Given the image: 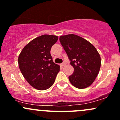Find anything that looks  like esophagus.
<instances>
[{"instance_id": "1", "label": "esophagus", "mask_w": 120, "mask_h": 120, "mask_svg": "<svg viewBox=\"0 0 120 120\" xmlns=\"http://www.w3.org/2000/svg\"><path fill=\"white\" fill-rule=\"evenodd\" d=\"M66 65V63L65 62H63L62 64H61V66H64Z\"/></svg>"}]
</instances>
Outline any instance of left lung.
Here are the masks:
<instances>
[{
	"label": "left lung",
	"instance_id": "1",
	"mask_svg": "<svg viewBox=\"0 0 120 120\" xmlns=\"http://www.w3.org/2000/svg\"><path fill=\"white\" fill-rule=\"evenodd\" d=\"M60 41L74 68L73 74L69 77L70 83L78 89L90 86L97 77L101 65L96 47L75 34L60 36Z\"/></svg>",
	"mask_w": 120,
	"mask_h": 120
}]
</instances>
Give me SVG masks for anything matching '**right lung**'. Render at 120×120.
<instances>
[{
  "mask_svg": "<svg viewBox=\"0 0 120 120\" xmlns=\"http://www.w3.org/2000/svg\"><path fill=\"white\" fill-rule=\"evenodd\" d=\"M58 39L56 35L39 36L26 45L19 55L20 71L35 89L45 90L54 83L60 66L52 61L50 50Z\"/></svg>",
  "mask_w": 120,
  "mask_h": 120,
  "instance_id": "right-lung-1",
  "label": "right lung"
}]
</instances>
